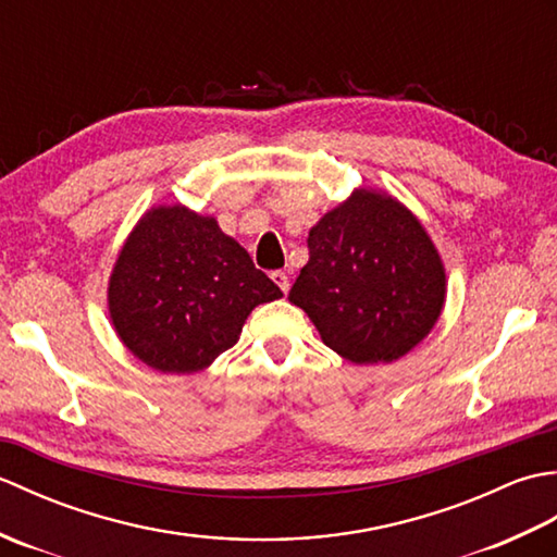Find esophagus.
I'll return each mask as SVG.
<instances>
[{
  "label": "esophagus",
  "mask_w": 557,
  "mask_h": 557,
  "mask_svg": "<svg viewBox=\"0 0 557 557\" xmlns=\"http://www.w3.org/2000/svg\"><path fill=\"white\" fill-rule=\"evenodd\" d=\"M272 282H275V285L282 289V292H289V275H287V272L285 270H275V272H272Z\"/></svg>",
  "instance_id": "34e87169"
}]
</instances>
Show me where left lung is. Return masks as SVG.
Returning <instances> with one entry per match:
<instances>
[{"label": "left lung", "mask_w": 557, "mask_h": 557, "mask_svg": "<svg viewBox=\"0 0 557 557\" xmlns=\"http://www.w3.org/2000/svg\"><path fill=\"white\" fill-rule=\"evenodd\" d=\"M445 268L429 232L397 198L357 188L309 232V263L289 301L351 363H389L431 333Z\"/></svg>", "instance_id": "8db88e82"}]
</instances>
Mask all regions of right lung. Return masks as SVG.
Returning a JSON list of instances; mask_svg holds the SVG:
<instances>
[{
	"mask_svg": "<svg viewBox=\"0 0 557 557\" xmlns=\"http://www.w3.org/2000/svg\"><path fill=\"white\" fill-rule=\"evenodd\" d=\"M282 297L246 248L184 206L150 208L116 258L108 304L126 349L160 373H198Z\"/></svg>",
	"mask_w": 557,
	"mask_h": 557,
	"instance_id": "1",
	"label": "right lung"
}]
</instances>
